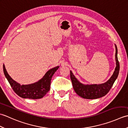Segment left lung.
I'll return each mask as SVG.
<instances>
[{
    "mask_svg": "<svg viewBox=\"0 0 128 128\" xmlns=\"http://www.w3.org/2000/svg\"><path fill=\"white\" fill-rule=\"evenodd\" d=\"M116 47V67L113 74L107 82L102 84H94V85H84L78 80L75 76L70 71V78L72 82L73 88L78 96L85 99H96L104 96L110 91L114 82L117 78L119 72V63L118 59V50Z\"/></svg>",
    "mask_w": 128,
    "mask_h": 128,
    "instance_id": "1",
    "label": "left lung"
}]
</instances>
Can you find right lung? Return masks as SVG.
Masks as SVG:
<instances>
[{
    "mask_svg": "<svg viewBox=\"0 0 128 128\" xmlns=\"http://www.w3.org/2000/svg\"><path fill=\"white\" fill-rule=\"evenodd\" d=\"M59 68V66H57L48 70L44 76L36 82L29 85H22L16 82L6 72L4 65H3V71L5 77L14 91L18 96L24 98L40 99L44 96L50 91L52 78Z\"/></svg>",
    "mask_w": 128,
    "mask_h": 128,
    "instance_id": "1",
    "label": "right lung"
}]
</instances>
